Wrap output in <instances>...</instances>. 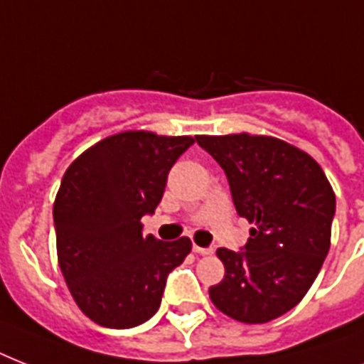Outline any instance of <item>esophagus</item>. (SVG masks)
Listing matches in <instances>:
<instances>
[{"label": "esophagus", "instance_id": "34e87169", "mask_svg": "<svg viewBox=\"0 0 364 364\" xmlns=\"http://www.w3.org/2000/svg\"><path fill=\"white\" fill-rule=\"evenodd\" d=\"M193 251L196 255H211V253H213V249L200 247V245H196V243H194V245H193Z\"/></svg>", "mask_w": 364, "mask_h": 364}]
</instances>
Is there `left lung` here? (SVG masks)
Returning a JSON list of instances; mask_svg holds the SVG:
<instances>
[{
    "label": "left lung",
    "instance_id": "obj_1",
    "mask_svg": "<svg viewBox=\"0 0 364 364\" xmlns=\"http://www.w3.org/2000/svg\"><path fill=\"white\" fill-rule=\"evenodd\" d=\"M227 173L240 217L253 223L242 251L217 249L225 264L210 287L217 310L259 325L304 299L331 247L336 198L310 154L272 136H196Z\"/></svg>",
    "mask_w": 364,
    "mask_h": 364
}]
</instances>
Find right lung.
Segmentation results:
<instances>
[{"instance_id":"add662e5","label":"right lung","mask_w":364,"mask_h":364,"mask_svg":"<svg viewBox=\"0 0 364 364\" xmlns=\"http://www.w3.org/2000/svg\"><path fill=\"white\" fill-rule=\"evenodd\" d=\"M191 136L128 130L87 149L65 170L54 200L56 251L71 296L102 327L130 328L156 314L166 277L185 260L188 238L143 236Z\"/></svg>"}]
</instances>
